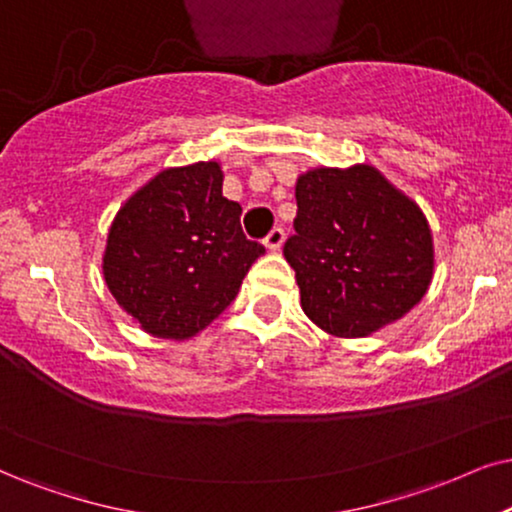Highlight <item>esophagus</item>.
I'll use <instances>...</instances> for the list:
<instances>
[{
	"mask_svg": "<svg viewBox=\"0 0 512 512\" xmlns=\"http://www.w3.org/2000/svg\"><path fill=\"white\" fill-rule=\"evenodd\" d=\"M283 241H286V231L281 229V226H274V229L269 231L267 236H264V245H267V250H271V252H276L278 248H281L283 245Z\"/></svg>",
	"mask_w": 512,
	"mask_h": 512,
	"instance_id": "34e87169",
	"label": "esophagus"
}]
</instances>
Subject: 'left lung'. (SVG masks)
Listing matches in <instances>:
<instances>
[{
    "label": "left lung",
    "mask_w": 512,
    "mask_h": 512,
    "mask_svg": "<svg viewBox=\"0 0 512 512\" xmlns=\"http://www.w3.org/2000/svg\"><path fill=\"white\" fill-rule=\"evenodd\" d=\"M283 255L304 314L338 338H364L423 300L435 252L428 219L371 165L321 167L295 186Z\"/></svg>",
    "instance_id": "left-lung-1"
}]
</instances>
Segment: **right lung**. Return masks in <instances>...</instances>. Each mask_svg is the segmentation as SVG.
Masks as SVG:
<instances>
[{"mask_svg": "<svg viewBox=\"0 0 512 512\" xmlns=\"http://www.w3.org/2000/svg\"><path fill=\"white\" fill-rule=\"evenodd\" d=\"M241 205L222 196L219 163L172 167L122 205L103 278L146 333L186 340L234 302L264 245L248 241Z\"/></svg>", "mask_w": 512, "mask_h": 512, "instance_id": "add662e5", "label": "right lung"}]
</instances>
